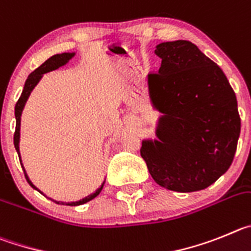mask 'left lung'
Masks as SVG:
<instances>
[{"mask_svg":"<svg viewBox=\"0 0 251 251\" xmlns=\"http://www.w3.org/2000/svg\"><path fill=\"white\" fill-rule=\"evenodd\" d=\"M159 71L150 72L153 105L161 112L160 141H142L149 173L179 193L206 189L230 168L240 135L235 92L223 70L190 41L157 45Z\"/></svg>","mask_w":251,"mask_h":251,"instance_id":"left-lung-1","label":"left lung"}]
</instances>
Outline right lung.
<instances>
[{"instance_id": "1", "label": "right lung", "mask_w": 251, "mask_h": 251, "mask_svg": "<svg viewBox=\"0 0 251 251\" xmlns=\"http://www.w3.org/2000/svg\"><path fill=\"white\" fill-rule=\"evenodd\" d=\"M74 56V53H67V52H64V53H58V55H55L52 56V57H50L49 60H46L44 62V64L41 65L40 67H37V69L35 70V71H32L28 75V77H27L26 82H25V86H24V90H22V94L21 96H20L19 101L16 102V106H15V116H16V130H15V134H13V144H15V149L16 151H17V153H19V157H20V150H19V140H20V123H21V112H22V109H24L25 106V102H26V100L28 99V96H30L31 91L33 90V87L36 86V83L40 81V78H41V76L44 75V74H46V72H50L52 71V70H56L58 69L60 66H62V65H65L67 62V61L70 60V58ZM21 162V161H20ZM22 166V165H21ZM24 169V168H22ZM24 173H25V177H26L27 182L31 185V186L33 187V189H36L37 190V187L35 186V185L32 184V182L30 181V179L27 177L26 175V171H25L24 169ZM102 190V186L100 187V189H98V190L95 191L94 194H91V195L86 196L85 199H82V200H80V201H75V202H66V205H70V206H77V205H82L85 204V202L90 201V200H92L94 198H96V196L100 194V191ZM40 191V190H38ZM41 193V191H40ZM42 194V193H41ZM53 201V200H52ZM57 202V204H62L64 205V202L61 201H55Z\"/></svg>"}]
</instances>
